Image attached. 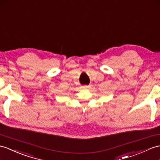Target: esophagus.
Returning <instances> with one entry per match:
<instances>
[{
    "instance_id": "obj_1",
    "label": "esophagus",
    "mask_w": 160,
    "mask_h": 160,
    "mask_svg": "<svg viewBox=\"0 0 160 160\" xmlns=\"http://www.w3.org/2000/svg\"><path fill=\"white\" fill-rule=\"evenodd\" d=\"M83 88L84 89H89V85H85V86H83Z\"/></svg>"
}]
</instances>
